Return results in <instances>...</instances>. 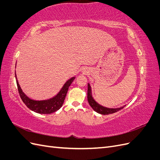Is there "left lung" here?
<instances>
[{
    "label": "left lung",
    "instance_id": "8db88e82",
    "mask_svg": "<svg viewBox=\"0 0 160 160\" xmlns=\"http://www.w3.org/2000/svg\"><path fill=\"white\" fill-rule=\"evenodd\" d=\"M88 100L90 106L93 108V109L95 111H96L97 113L102 114V115H109L111 113H114L115 112H117V111L122 109L125 106V105H123L122 107L119 108H108L99 104L94 99L93 96H92V91H91V88L89 83H88Z\"/></svg>",
    "mask_w": 160,
    "mask_h": 160
}]
</instances>
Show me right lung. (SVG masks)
Instances as JSON below:
<instances>
[{
    "instance_id": "right-lung-1",
    "label": "right lung",
    "mask_w": 160,
    "mask_h": 160,
    "mask_svg": "<svg viewBox=\"0 0 160 160\" xmlns=\"http://www.w3.org/2000/svg\"><path fill=\"white\" fill-rule=\"evenodd\" d=\"M15 78L19 95H20V97L22 101H23V103L27 105V107L37 113L50 114L59 110L62 107V104L64 103L67 91L69 89V87L75 79V77H72L69 80H67L64 85L62 87V88L61 89L59 93L55 96L52 97V98H50L49 99L40 101L32 99L25 95V93L21 89L20 85L18 84L16 72Z\"/></svg>"
}]
</instances>
